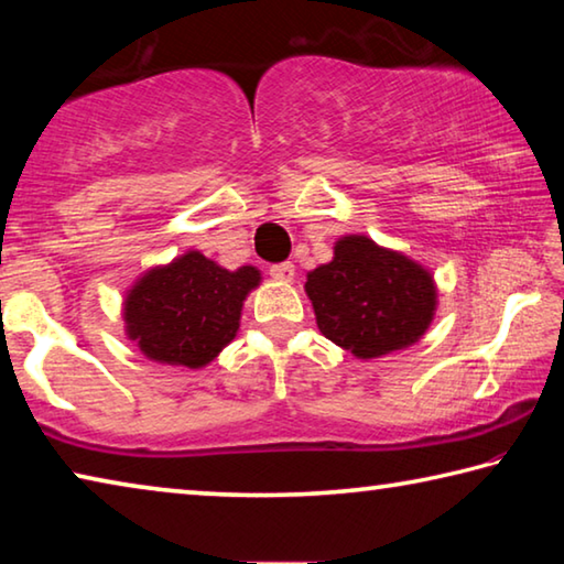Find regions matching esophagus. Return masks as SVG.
I'll list each match as a JSON object with an SVG mask.
<instances>
[{"label":"esophagus","instance_id":"esophagus-1","mask_svg":"<svg viewBox=\"0 0 564 564\" xmlns=\"http://www.w3.org/2000/svg\"><path fill=\"white\" fill-rule=\"evenodd\" d=\"M269 273L273 275L275 281H281V283H291L293 281V275H295V265L293 263H273L271 269H269Z\"/></svg>","mask_w":564,"mask_h":564}]
</instances>
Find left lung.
<instances>
[{
	"label": "left lung",
	"instance_id": "1",
	"mask_svg": "<svg viewBox=\"0 0 564 564\" xmlns=\"http://www.w3.org/2000/svg\"><path fill=\"white\" fill-rule=\"evenodd\" d=\"M305 293L323 336L356 358L413 346L437 305L433 275L368 236H343L333 261L313 269Z\"/></svg>",
	"mask_w": 564,
	"mask_h": 564
}]
</instances>
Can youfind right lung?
I'll use <instances>...</instances> for the list:
<instances>
[{
	"label": "right lung",
	"mask_w": 564,
	"mask_h": 564,
	"mask_svg": "<svg viewBox=\"0 0 564 564\" xmlns=\"http://www.w3.org/2000/svg\"><path fill=\"white\" fill-rule=\"evenodd\" d=\"M259 281L253 265L228 271L188 251L131 285L123 301L127 336L151 360L204 368L236 338L246 295Z\"/></svg>",
	"instance_id": "add662e5"
}]
</instances>
